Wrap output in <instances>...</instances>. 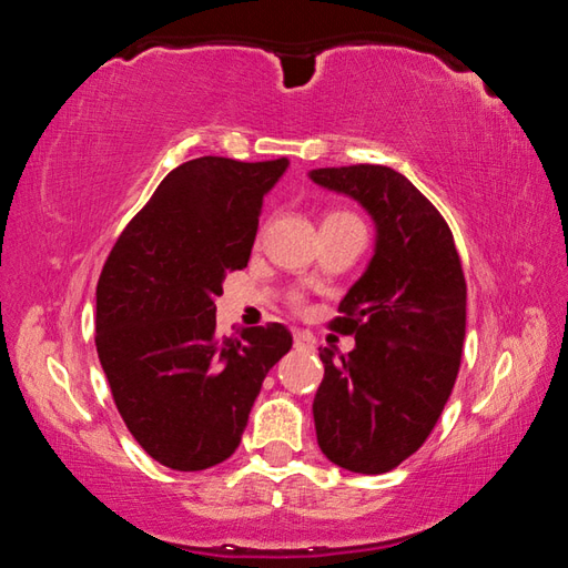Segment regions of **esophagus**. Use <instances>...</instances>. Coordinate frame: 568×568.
<instances>
[{
    "mask_svg": "<svg viewBox=\"0 0 568 568\" xmlns=\"http://www.w3.org/2000/svg\"><path fill=\"white\" fill-rule=\"evenodd\" d=\"M293 343H295V348L297 351H315V338H313V333H307V331H293Z\"/></svg>",
    "mask_w": 568,
    "mask_h": 568,
    "instance_id": "1",
    "label": "esophagus"
}]
</instances>
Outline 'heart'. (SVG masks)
I'll return each instance as SVG.
<instances>
[{"instance_id":"b5f03b06","label":"heart","mask_w":568,"mask_h":568,"mask_svg":"<svg viewBox=\"0 0 568 568\" xmlns=\"http://www.w3.org/2000/svg\"><path fill=\"white\" fill-rule=\"evenodd\" d=\"M333 215H348V213H333ZM295 305H301V297H295Z\"/></svg>"}]
</instances>
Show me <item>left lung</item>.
Instances as JSON below:
<instances>
[{
    "label": "left lung",
    "instance_id": "left-lung-1",
    "mask_svg": "<svg viewBox=\"0 0 568 568\" xmlns=\"http://www.w3.org/2000/svg\"><path fill=\"white\" fill-rule=\"evenodd\" d=\"M311 178L376 220V255L331 331L355 335L341 361L321 348L313 400L318 446L355 474H386L423 446L454 390L466 335V277L444 215L386 165L321 168Z\"/></svg>",
    "mask_w": 568,
    "mask_h": 568
}]
</instances>
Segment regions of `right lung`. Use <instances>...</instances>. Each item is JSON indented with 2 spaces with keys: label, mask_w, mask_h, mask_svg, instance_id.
Instances as JSON below:
<instances>
[{
  "label": "right lung",
  "mask_w": 568,
  "mask_h": 568,
  "mask_svg": "<svg viewBox=\"0 0 568 568\" xmlns=\"http://www.w3.org/2000/svg\"><path fill=\"white\" fill-rule=\"evenodd\" d=\"M285 168L287 158L182 162L104 261L94 345L124 426L162 466L203 470L233 456L267 371L291 351L281 323L227 338L215 321Z\"/></svg>",
  "instance_id": "right-lung-1"
}]
</instances>
